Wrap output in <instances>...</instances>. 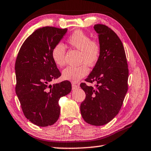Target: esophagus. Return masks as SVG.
Masks as SVG:
<instances>
[{"instance_id":"esophagus-1","label":"esophagus","mask_w":151,"mask_h":151,"mask_svg":"<svg viewBox=\"0 0 151 151\" xmlns=\"http://www.w3.org/2000/svg\"><path fill=\"white\" fill-rule=\"evenodd\" d=\"M79 87L78 85H76V84L75 83H72V88L73 90H74V89H76V88H78Z\"/></svg>"}]
</instances>
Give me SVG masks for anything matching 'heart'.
Segmentation results:
<instances>
[{"mask_svg":"<svg viewBox=\"0 0 151 151\" xmlns=\"http://www.w3.org/2000/svg\"><path fill=\"white\" fill-rule=\"evenodd\" d=\"M71 47L80 51L79 62L81 65L66 67L63 72L65 80L77 82L85 77L88 73L89 66H95L100 60L102 47L100 40L91 39L90 36L85 32L77 30L73 32L67 39ZM66 48L62 43H58L53 47L51 52L52 60L56 65L63 67L65 65Z\"/></svg>","mask_w":151,"mask_h":151,"instance_id":"obj_1","label":"heart"}]
</instances>
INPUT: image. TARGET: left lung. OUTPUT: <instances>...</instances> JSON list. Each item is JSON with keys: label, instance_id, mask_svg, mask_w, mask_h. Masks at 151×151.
Instances as JSON below:
<instances>
[{"label": "left lung", "instance_id": "obj_1", "mask_svg": "<svg viewBox=\"0 0 151 151\" xmlns=\"http://www.w3.org/2000/svg\"><path fill=\"white\" fill-rule=\"evenodd\" d=\"M99 34L102 52L100 60L86 82L96 83L95 87L81 83L85 92L81 112L87 123L102 126L119 113L128 91L129 68L124 48L121 39L111 28L102 24L94 25Z\"/></svg>", "mask_w": 151, "mask_h": 151}]
</instances>
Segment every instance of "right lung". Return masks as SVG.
<instances>
[{"label":"right lung","mask_w":151,"mask_h":151,"mask_svg":"<svg viewBox=\"0 0 151 151\" xmlns=\"http://www.w3.org/2000/svg\"><path fill=\"white\" fill-rule=\"evenodd\" d=\"M67 29L45 27L25 40L15 62V91L26 118L39 127L52 125L59 118L58 101L72 86L68 81L54 85L50 82L61 76L52 60V50Z\"/></svg>","instance_id":"right-lung-1"}]
</instances>
